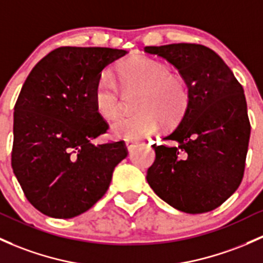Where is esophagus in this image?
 <instances>
[{"mask_svg": "<svg viewBox=\"0 0 263 263\" xmlns=\"http://www.w3.org/2000/svg\"><path fill=\"white\" fill-rule=\"evenodd\" d=\"M138 144H139V142H135V140H128V142L125 143V145H126V148H128L129 152H133V149H134Z\"/></svg>", "mask_w": 263, "mask_h": 263, "instance_id": "obj_1", "label": "esophagus"}]
</instances>
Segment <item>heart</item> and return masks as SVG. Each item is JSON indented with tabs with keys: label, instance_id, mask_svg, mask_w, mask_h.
Wrapping results in <instances>:
<instances>
[{
	"label": "heart",
	"instance_id": "obj_1",
	"mask_svg": "<svg viewBox=\"0 0 263 263\" xmlns=\"http://www.w3.org/2000/svg\"><path fill=\"white\" fill-rule=\"evenodd\" d=\"M121 84L142 89L137 114L120 115L111 124L114 137L138 140L153 134L166 124L176 123L188 106L187 84L178 76L169 75L164 64L146 56H135L117 69L115 76L105 71L99 78L94 90V105L99 114L111 119L120 109Z\"/></svg>",
	"mask_w": 263,
	"mask_h": 263
}]
</instances>
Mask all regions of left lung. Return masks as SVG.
Wrapping results in <instances>:
<instances>
[{
    "label": "left lung",
    "mask_w": 263,
    "mask_h": 263,
    "mask_svg": "<svg viewBox=\"0 0 263 263\" xmlns=\"http://www.w3.org/2000/svg\"><path fill=\"white\" fill-rule=\"evenodd\" d=\"M144 52L177 67L189 92L188 106L166 140L153 144L146 180L178 211L204 213L219 207L241 184L251 126L243 87L213 50L196 44L146 46Z\"/></svg>",
    "instance_id": "left-lung-1"
}]
</instances>
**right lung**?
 <instances>
[{
    "mask_svg": "<svg viewBox=\"0 0 263 263\" xmlns=\"http://www.w3.org/2000/svg\"><path fill=\"white\" fill-rule=\"evenodd\" d=\"M128 51L60 47L35 65L13 112L12 169L36 210L53 218L86 212L128 155L123 142L92 144L108 129L94 105L101 71Z\"/></svg>",
    "mask_w": 263,
    "mask_h": 263,
    "instance_id": "obj_1",
    "label": "right lung"
}]
</instances>
